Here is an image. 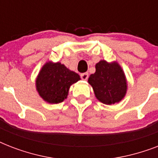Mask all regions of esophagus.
Returning a JSON list of instances; mask_svg holds the SVG:
<instances>
[{
  "mask_svg": "<svg viewBox=\"0 0 158 158\" xmlns=\"http://www.w3.org/2000/svg\"><path fill=\"white\" fill-rule=\"evenodd\" d=\"M80 76H81V79L83 80H87L88 78H89V74L88 73H83V74H81Z\"/></svg>",
  "mask_w": 158,
  "mask_h": 158,
  "instance_id": "34e87169",
  "label": "esophagus"
}]
</instances>
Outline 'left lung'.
<instances>
[{"instance_id":"8db88e82","label":"left lung","mask_w":158,"mask_h":158,"mask_svg":"<svg viewBox=\"0 0 158 158\" xmlns=\"http://www.w3.org/2000/svg\"><path fill=\"white\" fill-rule=\"evenodd\" d=\"M96 71L89 78L96 98L102 103L111 105L120 102L126 95L128 83L125 72L117 61L101 60L95 65Z\"/></svg>"}]
</instances>
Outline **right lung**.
Instances as JSON below:
<instances>
[{
  "label": "right lung",
  "instance_id": "right-lung-1",
  "mask_svg": "<svg viewBox=\"0 0 158 158\" xmlns=\"http://www.w3.org/2000/svg\"><path fill=\"white\" fill-rule=\"evenodd\" d=\"M80 79L64 64L50 60L43 64L36 78V90L45 102L57 104L67 98L70 86Z\"/></svg>",
  "mask_w": 158,
  "mask_h": 158
}]
</instances>
